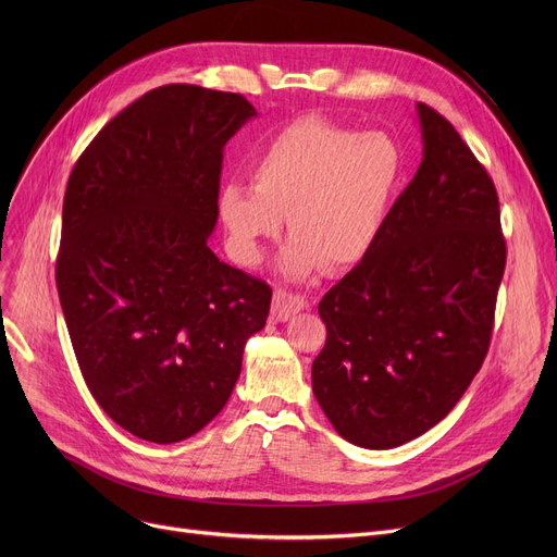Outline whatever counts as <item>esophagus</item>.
<instances>
[{"label":"esophagus","instance_id":"34e87169","mask_svg":"<svg viewBox=\"0 0 557 557\" xmlns=\"http://www.w3.org/2000/svg\"><path fill=\"white\" fill-rule=\"evenodd\" d=\"M307 307H309V302H307L302 296L288 294V290L277 288L275 296H273V309H271V313H273V318L277 320V323H286V320H288L290 315H296L298 311H302V309H307Z\"/></svg>","mask_w":557,"mask_h":557}]
</instances>
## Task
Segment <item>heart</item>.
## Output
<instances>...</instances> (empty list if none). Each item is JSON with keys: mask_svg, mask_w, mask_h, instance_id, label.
<instances>
[{"mask_svg": "<svg viewBox=\"0 0 557 557\" xmlns=\"http://www.w3.org/2000/svg\"><path fill=\"white\" fill-rule=\"evenodd\" d=\"M250 185L232 181L216 194L227 250L257 267L263 246L290 239L277 269L302 280L323 269L349 271L374 248L404 175L397 141L305 116L275 133L248 162Z\"/></svg>", "mask_w": 557, "mask_h": 557, "instance_id": "obj_1", "label": "heart"}]
</instances>
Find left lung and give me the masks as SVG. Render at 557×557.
<instances>
[{
    "label": "left lung",
    "instance_id": "8db88e82",
    "mask_svg": "<svg viewBox=\"0 0 557 557\" xmlns=\"http://www.w3.org/2000/svg\"><path fill=\"white\" fill-rule=\"evenodd\" d=\"M422 162L370 255L318 305L313 395L363 449H393L458 404L490 347L506 269L499 196L456 128L418 103Z\"/></svg>",
    "mask_w": 557,
    "mask_h": 557
}]
</instances>
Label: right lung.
I'll list each match as a JSON object with an SVG mask.
<instances>
[{"label":"right lung","mask_w":557,"mask_h":557,"mask_svg":"<svg viewBox=\"0 0 557 557\" xmlns=\"http://www.w3.org/2000/svg\"><path fill=\"white\" fill-rule=\"evenodd\" d=\"M252 116L242 95L162 85L108 122L70 175L58 296L87 388L141 441L210 424L267 325L271 286L208 246L223 146Z\"/></svg>","instance_id":"1"}]
</instances>
